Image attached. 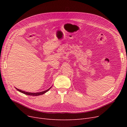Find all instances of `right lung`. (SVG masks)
I'll use <instances>...</instances> for the list:
<instances>
[{"mask_svg":"<svg viewBox=\"0 0 127 127\" xmlns=\"http://www.w3.org/2000/svg\"><path fill=\"white\" fill-rule=\"evenodd\" d=\"M52 86H51V87L48 89V90H47L46 91H43V92H37V93H30V92H25V91H23L22 90H19L17 88H16V89L20 92L21 93H23V94H26V95H29V96H39V95H43L44 94H45V93H46V92H47L51 88Z\"/></svg>","mask_w":127,"mask_h":127,"instance_id":"add662e5","label":"right lung"}]
</instances>
